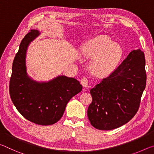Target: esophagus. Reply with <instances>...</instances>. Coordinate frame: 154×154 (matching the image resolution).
Wrapping results in <instances>:
<instances>
[{
  "instance_id": "1",
  "label": "esophagus",
  "mask_w": 154,
  "mask_h": 154,
  "mask_svg": "<svg viewBox=\"0 0 154 154\" xmlns=\"http://www.w3.org/2000/svg\"><path fill=\"white\" fill-rule=\"evenodd\" d=\"M81 83L83 85V87H85V88L89 87V83H88V80L87 78L83 77L82 79H81Z\"/></svg>"
}]
</instances>
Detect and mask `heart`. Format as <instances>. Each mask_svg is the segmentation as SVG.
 I'll list each match as a JSON object with an SVG mask.
<instances>
[{
    "instance_id": "obj_1",
    "label": "heart",
    "mask_w": 154,
    "mask_h": 154,
    "mask_svg": "<svg viewBox=\"0 0 154 154\" xmlns=\"http://www.w3.org/2000/svg\"><path fill=\"white\" fill-rule=\"evenodd\" d=\"M82 51L87 58H94L90 62V71L100 77L111 74L118 66L123 54L120 46L104 35L88 41L82 47Z\"/></svg>"
}]
</instances>
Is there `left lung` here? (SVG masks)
I'll return each mask as SVG.
<instances>
[{"label":"left lung","mask_w":154,"mask_h":154,"mask_svg":"<svg viewBox=\"0 0 154 154\" xmlns=\"http://www.w3.org/2000/svg\"><path fill=\"white\" fill-rule=\"evenodd\" d=\"M146 79L144 53L139 49L132 51L109 77L90 90L92 102L88 117L92 126L110 130L128 122L139 110Z\"/></svg>","instance_id":"obj_1"}]
</instances>
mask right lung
Returning a JSON list of instances; mask_svg holds the SVG:
<instances>
[{"label": "right lung", "mask_w": 154, "mask_h": 154, "mask_svg": "<svg viewBox=\"0 0 154 154\" xmlns=\"http://www.w3.org/2000/svg\"><path fill=\"white\" fill-rule=\"evenodd\" d=\"M40 35L31 30L21 41L12 65L9 83L11 100L24 118L48 126L58 122L69 101L82 90L79 81L60 75L48 82H37L28 76L26 65L28 46Z\"/></svg>", "instance_id": "right-lung-1"}]
</instances>
